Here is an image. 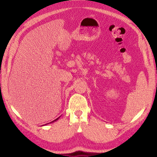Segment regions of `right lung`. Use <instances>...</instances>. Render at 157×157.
<instances>
[{"label":"right lung","instance_id":"right-lung-1","mask_svg":"<svg viewBox=\"0 0 157 157\" xmlns=\"http://www.w3.org/2000/svg\"><path fill=\"white\" fill-rule=\"evenodd\" d=\"M59 119V118H57V119H55V120H54V121H56V120H57V119Z\"/></svg>","mask_w":157,"mask_h":157}]
</instances>
